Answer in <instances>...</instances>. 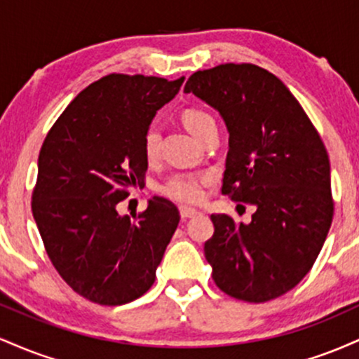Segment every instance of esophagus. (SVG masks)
Instances as JSON below:
<instances>
[{"instance_id": "esophagus-1", "label": "esophagus", "mask_w": 359, "mask_h": 359, "mask_svg": "<svg viewBox=\"0 0 359 359\" xmlns=\"http://www.w3.org/2000/svg\"><path fill=\"white\" fill-rule=\"evenodd\" d=\"M199 214V211L197 209H192V208H185V205H182L180 208V216H182V219H189V217H194Z\"/></svg>"}]
</instances>
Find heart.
Segmentation results:
<instances>
[{
	"label": "heart",
	"instance_id": "b5f03b06",
	"mask_svg": "<svg viewBox=\"0 0 359 359\" xmlns=\"http://www.w3.org/2000/svg\"><path fill=\"white\" fill-rule=\"evenodd\" d=\"M182 121L185 128L199 138L204 130L209 126L216 125L211 114L203 109H185L182 114ZM160 133L155 126H150L143 135V154L148 160H154L158 154ZM209 182V175L205 174H192V172H179L168 177L167 182L163 184L162 192L170 199L180 201V203H199L204 197V187Z\"/></svg>",
	"mask_w": 359,
	"mask_h": 359
}]
</instances>
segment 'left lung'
Instances as JSON below:
<instances>
[{"mask_svg": "<svg viewBox=\"0 0 359 359\" xmlns=\"http://www.w3.org/2000/svg\"><path fill=\"white\" fill-rule=\"evenodd\" d=\"M192 93L224 119L222 194L255 205L251 222L212 214L204 255L224 294L266 302L309 273L332 222L331 167L306 111L277 76L253 64L194 72Z\"/></svg>", "mask_w": 359, "mask_h": 359, "instance_id": "8db88e82", "label": "left lung"}]
</instances>
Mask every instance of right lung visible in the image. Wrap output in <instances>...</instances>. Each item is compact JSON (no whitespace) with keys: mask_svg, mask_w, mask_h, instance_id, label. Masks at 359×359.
Returning a JSON list of instances; mask_svg holds the SVG:
<instances>
[{"mask_svg":"<svg viewBox=\"0 0 359 359\" xmlns=\"http://www.w3.org/2000/svg\"><path fill=\"white\" fill-rule=\"evenodd\" d=\"M182 82L109 74L81 90L45 137L32 211L52 265L90 302L123 306L154 285L179 209L155 196L131 221L118 204L143 184V135Z\"/></svg>","mask_w":359,"mask_h":359,"instance_id":"1","label":"right lung"}]
</instances>
